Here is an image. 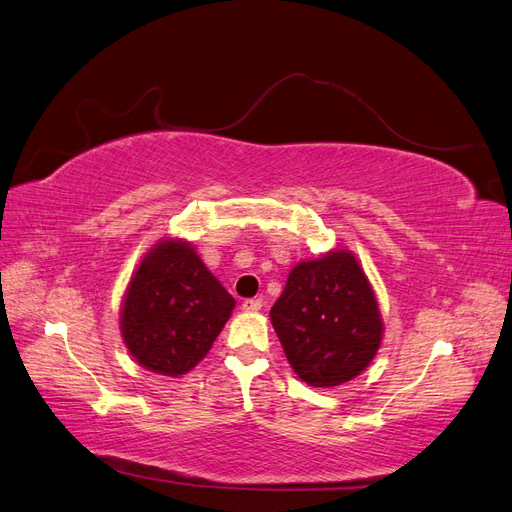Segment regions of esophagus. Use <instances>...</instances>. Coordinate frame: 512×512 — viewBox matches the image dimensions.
I'll return each instance as SVG.
<instances>
[{
    "mask_svg": "<svg viewBox=\"0 0 512 512\" xmlns=\"http://www.w3.org/2000/svg\"><path fill=\"white\" fill-rule=\"evenodd\" d=\"M261 306H264V300H261V298H248V300H244V302H242V309H244V311H248V313L259 311Z\"/></svg>",
    "mask_w": 512,
    "mask_h": 512,
    "instance_id": "1",
    "label": "esophagus"
}]
</instances>
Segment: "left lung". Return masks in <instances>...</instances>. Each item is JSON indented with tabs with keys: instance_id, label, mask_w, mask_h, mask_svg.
<instances>
[{
	"instance_id": "8db88e82",
	"label": "left lung",
	"mask_w": 512,
	"mask_h": 512,
	"mask_svg": "<svg viewBox=\"0 0 512 512\" xmlns=\"http://www.w3.org/2000/svg\"><path fill=\"white\" fill-rule=\"evenodd\" d=\"M270 319L291 369L315 388L360 375L384 334L373 287L345 248L294 266Z\"/></svg>"
}]
</instances>
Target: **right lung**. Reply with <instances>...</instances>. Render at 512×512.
<instances>
[{
    "label": "right lung",
    "instance_id": "right-lung-1",
    "mask_svg": "<svg viewBox=\"0 0 512 512\" xmlns=\"http://www.w3.org/2000/svg\"><path fill=\"white\" fill-rule=\"evenodd\" d=\"M227 289L180 238L160 240L128 283L120 330L143 369L180 377L206 358L231 317Z\"/></svg>",
    "mask_w": 512,
    "mask_h": 512
}]
</instances>
